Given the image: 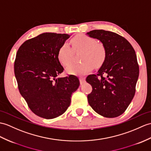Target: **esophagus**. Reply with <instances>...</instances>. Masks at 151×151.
Instances as JSON below:
<instances>
[{"label": "esophagus", "mask_w": 151, "mask_h": 151, "mask_svg": "<svg viewBox=\"0 0 151 151\" xmlns=\"http://www.w3.org/2000/svg\"><path fill=\"white\" fill-rule=\"evenodd\" d=\"M79 79H80V83H81V84H82L83 83L85 82V78H84V77H83V76H80V78H79Z\"/></svg>", "instance_id": "esophagus-1"}]
</instances>
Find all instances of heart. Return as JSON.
Instances as JSON below:
<instances>
[{"instance_id": "heart-1", "label": "heart", "mask_w": 151, "mask_h": 151, "mask_svg": "<svg viewBox=\"0 0 151 151\" xmlns=\"http://www.w3.org/2000/svg\"><path fill=\"white\" fill-rule=\"evenodd\" d=\"M71 47L64 43L58 51V59L61 64L68 66L71 62L73 51L82 50V63L68 66L66 71L71 75H83L93 70L94 65L100 66L105 62L107 57L106 46L100 42H96L94 38L86 35H78L71 40Z\"/></svg>"}]
</instances>
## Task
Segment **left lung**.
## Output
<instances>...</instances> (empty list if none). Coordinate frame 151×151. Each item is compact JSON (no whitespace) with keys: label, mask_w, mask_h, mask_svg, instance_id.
Here are the masks:
<instances>
[{"label":"left lung","mask_w":151,"mask_h":151,"mask_svg":"<svg viewBox=\"0 0 151 151\" xmlns=\"http://www.w3.org/2000/svg\"><path fill=\"white\" fill-rule=\"evenodd\" d=\"M106 46L107 57L96 75L87 76L92 86L87 95L93 110L104 117L115 118L123 114L136 92L139 65L134 48L124 37L116 33L95 29L87 33Z\"/></svg>","instance_id":"left-lung-1"}]
</instances>
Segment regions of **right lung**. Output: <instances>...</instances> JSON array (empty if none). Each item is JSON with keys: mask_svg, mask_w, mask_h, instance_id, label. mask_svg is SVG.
<instances>
[{"mask_svg": "<svg viewBox=\"0 0 151 151\" xmlns=\"http://www.w3.org/2000/svg\"><path fill=\"white\" fill-rule=\"evenodd\" d=\"M69 37L44 33L27 40L17 51L14 73L19 92L31 111L41 118L52 119L64 114L80 86L75 75L56 78L64 71L58 49Z\"/></svg>", "mask_w": 151, "mask_h": 151, "instance_id": "obj_1", "label": "right lung"}]
</instances>
